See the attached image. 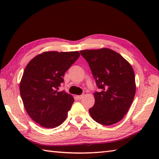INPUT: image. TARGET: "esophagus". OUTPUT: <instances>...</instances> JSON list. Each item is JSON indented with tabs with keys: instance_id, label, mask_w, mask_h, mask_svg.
Here are the masks:
<instances>
[{
	"instance_id": "esophagus-1",
	"label": "esophagus",
	"mask_w": 159,
	"mask_h": 159,
	"mask_svg": "<svg viewBox=\"0 0 159 159\" xmlns=\"http://www.w3.org/2000/svg\"><path fill=\"white\" fill-rule=\"evenodd\" d=\"M83 97V95H79V96H76V98H77L79 99V100H80V99H81Z\"/></svg>"
}]
</instances>
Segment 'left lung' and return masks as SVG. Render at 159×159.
<instances>
[{
    "label": "left lung",
    "mask_w": 159,
    "mask_h": 159,
    "mask_svg": "<svg viewBox=\"0 0 159 159\" xmlns=\"http://www.w3.org/2000/svg\"><path fill=\"white\" fill-rule=\"evenodd\" d=\"M88 63L99 92L89 110L93 120L109 126L120 121L128 112L136 92L135 76L130 64L109 48L80 50Z\"/></svg>",
    "instance_id": "8db88e82"
}]
</instances>
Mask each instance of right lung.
Listing matches in <instances>:
<instances>
[{"label":"right lung","instance_id":"obj_1","mask_svg":"<svg viewBox=\"0 0 159 159\" xmlns=\"http://www.w3.org/2000/svg\"><path fill=\"white\" fill-rule=\"evenodd\" d=\"M74 52H44L30 61L20 83L26 112L40 126L52 128L61 124L74 102L65 91L57 92L66 71L79 59Z\"/></svg>","mask_w":159,"mask_h":159}]
</instances>
